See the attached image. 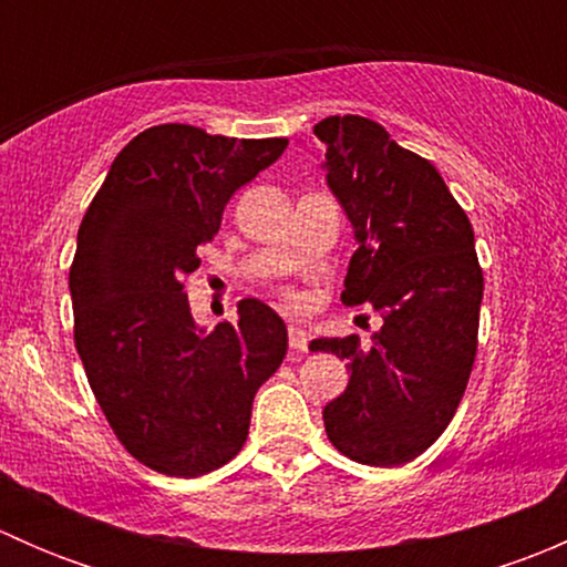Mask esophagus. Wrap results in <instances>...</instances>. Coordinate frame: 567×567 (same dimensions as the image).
Here are the masks:
<instances>
[{
  "mask_svg": "<svg viewBox=\"0 0 567 567\" xmlns=\"http://www.w3.org/2000/svg\"><path fill=\"white\" fill-rule=\"evenodd\" d=\"M288 340H290V348H293V351L305 353L307 351V331H305V326H301V323H290L288 326Z\"/></svg>",
  "mask_w": 567,
  "mask_h": 567,
  "instance_id": "34e87169",
  "label": "esophagus"
}]
</instances>
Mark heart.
<instances>
[{
    "label": "heart",
    "mask_w": 567,
    "mask_h": 567,
    "mask_svg": "<svg viewBox=\"0 0 567 567\" xmlns=\"http://www.w3.org/2000/svg\"><path fill=\"white\" fill-rule=\"evenodd\" d=\"M285 301H288V305H299V296L290 293V290H288V293H285Z\"/></svg>",
    "instance_id": "1"
}]
</instances>
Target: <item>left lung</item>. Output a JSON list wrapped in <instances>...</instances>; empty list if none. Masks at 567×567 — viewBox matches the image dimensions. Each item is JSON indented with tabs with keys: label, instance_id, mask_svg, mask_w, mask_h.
Instances as JSON below:
<instances>
[{
	"label": "left lung",
	"instance_id": "obj_1",
	"mask_svg": "<svg viewBox=\"0 0 567 567\" xmlns=\"http://www.w3.org/2000/svg\"><path fill=\"white\" fill-rule=\"evenodd\" d=\"M326 183L353 225L342 305L368 301L381 329L320 337L312 351L348 359L346 392L323 409L329 442L368 466L425 453L455 416L477 353L483 268L468 216L427 158L359 114L320 120Z\"/></svg>",
	"mask_w": 567,
	"mask_h": 567
}]
</instances>
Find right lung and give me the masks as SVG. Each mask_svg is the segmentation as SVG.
I'll list each match as a JSON object with an SVG mask.
<instances>
[{
  "mask_svg": "<svg viewBox=\"0 0 567 567\" xmlns=\"http://www.w3.org/2000/svg\"><path fill=\"white\" fill-rule=\"evenodd\" d=\"M288 140H236L164 123L112 162L71 266L73 340L114 436L145 466L199 477L241 453L251 400L288 351L282 318L238 301V323H194L183 279L233 194Z\"/></svg>",
  "mask_w": 567,
  "mask_h": 567,
  "instance_id": "obj_1",
  "label": "right lung"
}]
</instances>
